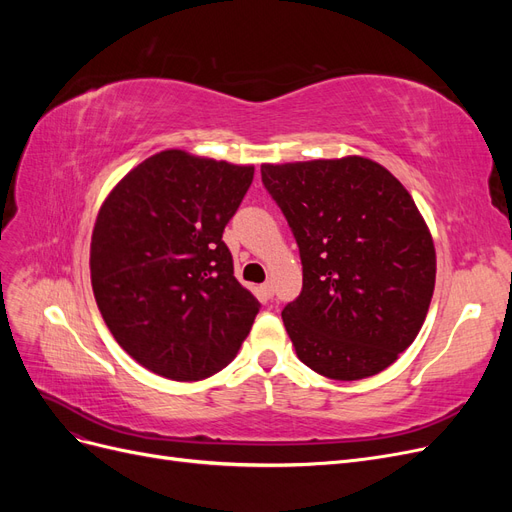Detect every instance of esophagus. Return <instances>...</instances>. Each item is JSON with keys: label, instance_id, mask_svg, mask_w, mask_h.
Listing matches in <instances>:
<instances>
[{"label": "esophagus", "instance_id": "obj_1", "mask_svg": "<svg viewBox=\"0 0 512 512\" xmlns=\"http://www.w3.org/2000/svg\"><path fill=\"white\" fill-rule=\"evenodd\" d=\"M260 290H262V294H265V297H273V284L271 282H265V284H262L260 286Z\"/></svg>", "mask_w": 512, "mask_h": 512}]
</instances>
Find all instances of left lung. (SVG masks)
Returning <instances> with one entry per match:
<instances>
[{
  "instance_id": "left-lung-1",
  "label": "left lung",
  "mask_w": 512,
  "mask_h": 512,
  "mask_svg": "<svg viewBox=\"0 0 512 512\" xmlns=\"http://www.w3.org/2000/svg\"><path fill=\"white\" fill-rule=\"evenodd\" d=\"M299 245L303 290L282 320L299 359L331 380L393 365L421 331L436 247L410 192L382 164L346 156L262 164Z\"/></svg>"
}]
</instances>
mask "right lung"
<instances>
[{"instance_id": "1", "label": "right lung", "mask_w": 512, "mask_h": 512, "mask_svg": "<svg viewBox=\"0 0 512 512\" xmlns=\"http://www.w3.org/2000/svg\"><path fill=\"white\" fill-rule=\"evenodd\" d=\"M254 179L166 149L108 192L91 232V288L117 344L162 378L194 382L235 359L260 309L222 232Z\"/></svg>"}]
</instances>
